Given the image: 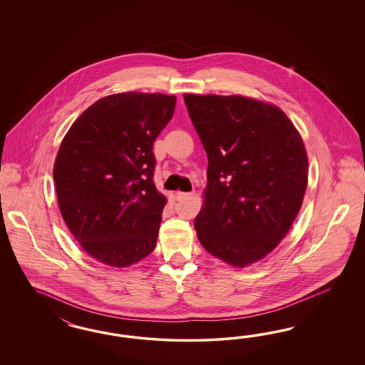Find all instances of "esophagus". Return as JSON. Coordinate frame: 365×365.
Returning <instances> with one entry per match:
<instances>
[{
  "label": "esophagus",
  "mask_w": 365,
  "mask_h": 365,
  "mask_svg": "<svg viewBox=\"0 0 365 365\" xmlns=\"http://www.w3.org/2000/svg\"><path fill=\"white\" fill-rule=\"evenodd\" d=\"M191 195H194V191H191V192H182V191H178L177 199L178 200H182V199H186L188 198V197H191Z\"/></svg>",
  "instance_id": "esophagus-1"
}]
</instances>
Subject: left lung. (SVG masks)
<instances>
[{
  "mask_svg": "<svg viewBox=\"0 0 365 365\" xmlns=\"http://www.w3.org/2000/svg\"><path fill=\"white\" fill-rule=\"evenodd\" d=\"M207 159L199 242L232 266L269 255L299 214L308 156L293 123L276 106L218 95H183Z\"/></svg>",
  "mask_w": 365,
  "mask_h": 365,
  "instance_id": "left-lung-1",
  "label": "left lung"
}]
</instances>
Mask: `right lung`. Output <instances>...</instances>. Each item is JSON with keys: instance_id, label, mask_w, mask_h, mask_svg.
Here are the masks:
<instances>
[{"instance_id": "obj_1", "label": "right lung", "mask_w": 365, "mask_h": 365, "mask_svg": "<svg viewBox=\"0 0 365 365\" xmlns=\"http://www.w3.org/2000/svg\"><path fill=\"white\" fill-rule=\"evenodd\" d=\"M175 96L125 92L98 100L66 133L53 178L60 212L81 247L115 267L156 246L166 198L154 183L155 139Z\"/></svg>"}]
</instances>
